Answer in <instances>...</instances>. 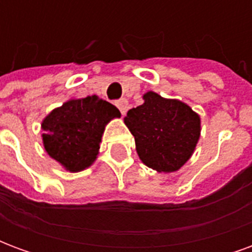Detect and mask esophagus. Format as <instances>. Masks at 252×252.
I'll use <instances>...</instances> for the list:
<instances>
[{"instance_id":"obj_1","label":"esophagus","mask_w":252,"mask_h":252,"mask_svg":"<svg viewBox=\"0 0 252 252\" xmlns=\"http://www.w3.org/2000/svg\"><path fill=\"white\" fill-rule=\"evenodd\" d=\"M116 105H117V108L120 109L121 115L124 116L126 113V110H128V101H126V98H121L119 99L117 102H116Z\"/></svg>"}]
</instances>
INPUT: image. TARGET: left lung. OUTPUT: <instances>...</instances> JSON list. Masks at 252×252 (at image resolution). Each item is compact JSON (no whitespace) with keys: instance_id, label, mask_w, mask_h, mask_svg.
Masks as SVG:
<instances>
[{"instance_id":"8db88e82","label":"left lung","mask_w":252,"mask_h":252,"mask_svg":"<svg viewBox=\"0 0 252 252\" xmlns=\"http://www.w3.org/2000/svg\"><path fill=\"white\" fill-rule=\"evenodd\" d=\"M124 123L135 137L140 160L158 173L178 171L200 140V115L180 99L155 92L143 94V104L128 110Z\"/></svg>"}]
</instances>
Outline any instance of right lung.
<instances>
[{
	"label": "right lung",
	"instance_id": "1",
	"mask_svg": "<svg viewBox=\"0 0 252 252\" xmlns=\"http://www.w3.org/2000/svg\"><path fill=\"white\" fill-rule=\"evenodd\" d=\"M120 110L98 95L70 98L41 121L46 153L70 173H79L95 162L105 126Z\"/></svg>",
	"mask_w": 252,
	"mask_h": 252
}]
</instances>
